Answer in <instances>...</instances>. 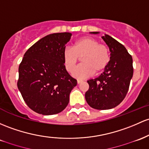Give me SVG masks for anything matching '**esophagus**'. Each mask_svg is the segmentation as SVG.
<instances>
[{"instance_id": "1", "label": "esophagus", "mask_w": 149, "mask_h": 149, "mask_svg": "<svg viewBox=\"0 0 149 149\" xmlns=\"http://www.w3.org/2000/svg\"><path fill=\"white\" fill-rule=\"evenodd\" d=\"M83 81L82 80H77V83H78V84H80L81 83H82Z\"/></svg>"}]
</instances>
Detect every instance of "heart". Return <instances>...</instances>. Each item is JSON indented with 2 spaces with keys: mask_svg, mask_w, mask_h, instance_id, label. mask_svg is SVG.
Listing matches in <instances>:
<instances>
[{
  "mask_svg": "<svg viewBox=\"0 0 149 149\" xmlns=\"http://www.w3.org/2000/svg\"><path fill=\"white\" fill-rule=\"evenodd\" d=\"M79 58H82V64L74 70ZM63 61L67 71L71 72L74 69L72 75L82 79L93 76L95 72L101 73L107 68L110 61V51L95 39L85 37L76 41L73 48L64 49Z\"/></svg>",
  "mask_w": 149,
  "mask_h": 149,
  "instance_id": "1",
  "label": "heart"
}]
</instances>
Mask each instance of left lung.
I'll use <instances>...</instances> for the list:
<instances>
[{
  "mask_svg": "<svg viewBox=\"0 0 149 149\" xmlns=\"http://www.w3.org/2000/svg\"><path fill=\"white\" fill-rule=\"evenodd\" d=\"M102 38L110 51V61L100 76L87 81L89 89L85 97L93 108L109 109L120 104L128 92L133 76V60L125 46L112 37L104 35Z\"/></svg>",
  "mask_w": 149,
  "mask_h": 149,
  "instance_id": "8db88e82",
  "label": "left lung"
}]
</instances>
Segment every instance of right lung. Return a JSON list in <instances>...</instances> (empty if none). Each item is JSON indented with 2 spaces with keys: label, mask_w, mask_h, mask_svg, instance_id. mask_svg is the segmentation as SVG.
Instances as JSON below:
<instances>
[{
  "label": "right lung",
  "mask_w": 149,
  "mask_h": 149,
  "mask_svg": "<svg viewBox=\"0 0 149 149\" xmlns=\"http://www.w3.org/2000/svg\"><path fill=\"white\" fill-rule=\"evenodd\" d=\"M69 32L47 35L34 44L19 66L17 88L27 106L39 114L51 115L66 107L77 81L67 72L63 52Z\"/></svg>",
  "instance_id": "add662e5"
}]
</instances>
